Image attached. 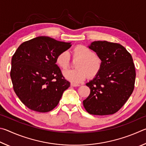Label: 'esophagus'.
<instances>
[{
  "mask_svg": "<svg viewBox=\"0 0 146 146\" xmlns=\"http://www.w3.org/2000/svg\"><path fill=\"white\" fill-rule=\"evenodd\" d=\"M70 86H74V87H76V86H80V84H76V83H70Z\"/></svg>",
  "mask_w": 146,
  "mask_h": 146,
  "instance_id": "34e87169",
  "label": "esophagus"
}]
</instances>
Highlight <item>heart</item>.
<instances>
[{"label": "heart", "instance_id": "1", "mask_svg": "<svg viewBox=\"0 0 146 146\" xmlns=\"http://www.w3.org/2000/svg\"><path fill=\"white\" fill-rule=\"evenodd\" d=\"M73 57L78 58L74 70L63 72V74L66 80L74 83L82 82L88 77H95L100 72L102 62L101 59L94 55L90 48L84 45H78L72 50ZM56 63L63 70L67 68L70 65V55L67 51L59 54L56 58Z\"/></svg>", "mask_w": 146, "mask_h": 146}]
</instances>
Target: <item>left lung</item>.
<instances>
[{
	"label": "left lung",
	"mask_w": 146,
	"mask_h": 146,
	"mask_svg": "<svg viewBox=\"0 0 146 146\" xmlns=\"http://www.w3.org/2000/svg\"><path fill=\"white\" fill-rule=\"evenodd\" d=\"M101 59V70L86 84L90 94L83 101L86 111L96 115L116 113L133 91L135 68L132 56L123 46L95 41L88 46Z\"/></svg>",
	"instance_id": "left-lung-1"
}]
</instances>
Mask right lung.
Segmentation results:
<instances>
[{
    "label": "right lung",
    "mask_w": 146,
    "mask_h": 146,
    "mask_svg": "<svg viewBox=\"0 0 146 146\" xmlns=\"http://www.w3.org/2000/svg\"><path fill=\"white\" fill-rule=\"evenodd\" d=\"M70 43L42 36L18 47L11 59L10 76L15 92L27 108L43 113L58 105L70 83L65 80L56 60L71 47Z\"/></svg>",
    "instance_id": "right-lung-1"
}]
</instances>
